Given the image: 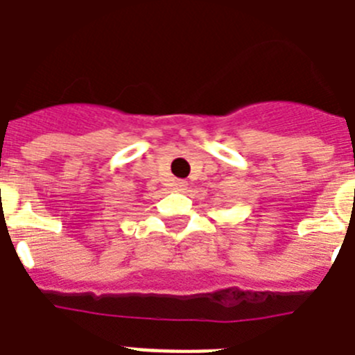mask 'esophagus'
<instances>
[{"label": "esophagus", "mask_w": 355, "mask_h": 355, "mask_svg": "<svg viewBox=\"0 0 355 355\" xmlns=\"http://www.w3.org/2000/svg\"><path fill=\"white\" fill-rule=\"evenodd\" d=\"M174 188H175V190L183 191V190H187V188H188V183H187V181H183V180H178V181H174Z\"/></svg>", "instance_id": "obj_1"}]
</instances>
